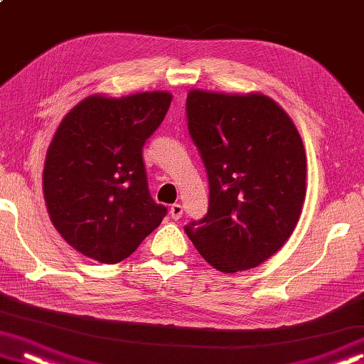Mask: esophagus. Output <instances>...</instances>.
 <instances>
[{"label":"esophagus","mask_w":364,"mask_h":364,"mask_svg":"<svg viewBox=\"0 0 364 364\" xmlns=\"http://www.w3.org/2000/svg\"><path fill=\"white\" fill-rule=\"evenodd\" d=\"M170 214H171L173 219L178 220L183 215V205L181 204H173L170 208Z\"/></svg>","instance_id":"obj_1"}]
</instances>
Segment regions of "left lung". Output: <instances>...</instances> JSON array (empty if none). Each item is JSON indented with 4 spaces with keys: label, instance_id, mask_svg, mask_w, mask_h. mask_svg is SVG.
Masks as SVG:
<instances>
[{
    "label": "left lung",
    "instance_id": "1",
    "mask_svg": "<svg viewBox=\"0 0 364 364\" xmlns=\"http://www.w3.org/2000/svg\"><path fill=\"white\" fill-rule=\"evenodd\" d=\"M188 130L209 181V209L184 232L224 273L258 267L279 250L306 198V151L291 117L263 95L193 90Z\"/></svg>",
    "mask_w": 364,
    "mask_h": 364
}]
</instances>
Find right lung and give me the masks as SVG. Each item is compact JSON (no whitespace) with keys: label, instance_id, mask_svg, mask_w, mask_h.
<instances>
[{"label":"right lung","instance_id":"add662e5","mask_svg":"<svg viewBox=\"0 0 364 364\" xmlns=\"http://www.w3.org/2000/svg\"><path fill=\"white\" fill-rule=\"evenodd\" d=\"M170 102L165 91L90 96L58 126L47 150L43 196L58 234L85 257L122 262L166 215L150 196L144 145Z\"/></svg>","mask_w":364,"mask_h":364}]
</instances>
